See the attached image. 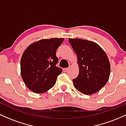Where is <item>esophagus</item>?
<instances>
[{
    "instance_id": "obj_1",
    "label": "esophagus",
    "mask_w": 126,
    "mask_h": 126,
    "mask_svg": "<svg viewBox=\"0 0 126 126\" xmlns=\"http://www.w3.org/2000/svg\"><path fill=\"white\" fill-rule=\"evenodd\" d=\"M68 70H69V67H67V68H63V71H64V72H67Z\"/></svg>"
}]
</instances>
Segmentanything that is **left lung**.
<instances>
[{"label":"left lung","instance_id":"left-lung-1","mask_svg":"<svg viewBox=\"0 0 126 126\" xmlns=\"http://www.w3.org/2000/svg\"><path fill=\"white\" fill-rule=\"evenodd\" d=\"M78 57L79 75L73 79L75 88L85 95L96 93L104 86L110 75V63L105 52L95 42L69 38Z\"/></svg>","mask_w":126,"mask_h":126}]
</instances>
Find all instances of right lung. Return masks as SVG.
<instances>
[{"instance_id":"1","label":"right lung","mask_w":126,"mask_h":126,"mask_svg":"<svg viewBox=\"0 0 126 126\" xmlns=\"http://www.w3.org/2000/svg\"><path fill=\"white\" fill-rule=\"evenodd\" d=\"M63 38L43 39L32 43L21 59V74L26 86L33 92L43 94L55 85L62 69L56 67V50Z\"/></svg>"}]
</instances>
